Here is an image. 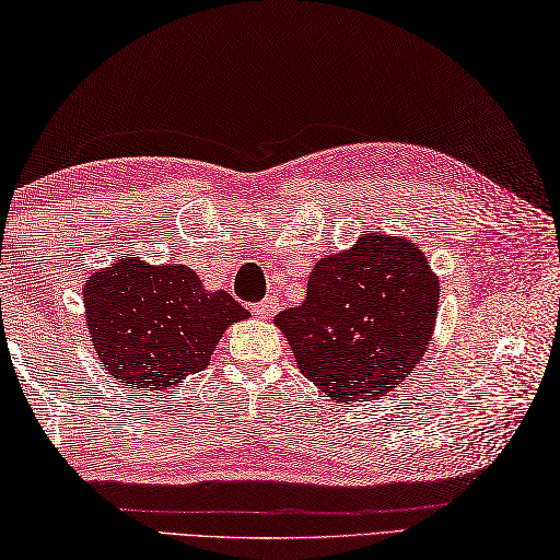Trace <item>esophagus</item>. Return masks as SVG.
<instances>
[{
  "label": "esophagus",
  "mask_w": 560,
  "mask_h": 560,
  "mask_svg": "<svg viewBox=\"0 0 560 560\" xmlns=\"http://www.w3.org/2000/svg\"><path fill=\"white\" fill-rule=\"evenodd\" d=\"M252 312H254L256 318H270L272 314L278 312V300H276V296H266L264 302L252 306Z\"/></svg>",
  "instance_id": "34e87169"
}]
</instances>
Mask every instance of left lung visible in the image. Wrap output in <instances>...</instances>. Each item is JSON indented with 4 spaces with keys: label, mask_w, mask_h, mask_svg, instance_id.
I'll use <instances>...</instances> for the list:
<instances>
[{
    "label": "left lung",
    "mask_w": 560,
    "mask_h": 560,
    "mask_svg": "<svg viewBox=\"0 0 560 560\" xmlns=\"http://www.w3.org/2000/svg\"><path fill=\"white\" fill-rule=\"evenodd\" d=\"M439 276L419 244L369 232L320 258L306 300L276 316L302 374L330 400L369 402L424 357L439 316Z\"/></svg>",
    "instance_id": "obj_1"
}]
</instances>
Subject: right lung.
<instances>
[{
	"label": "right lung",
	"instance_id": "add662e5",
	"mask_svg": "<svg viewBox=\"0 0 560 560\" xmlns=\"http://www.w3.org/2000/svg\"><path fill=\"white\" fill-rule=\"evenodd\" d=\"M85 323L97 359L133 390H170L210 364L232 323L248 312L225 290L210 292L182 264L119 258L83 284Z\"/></svg>",
	"mask_w": 560,
	"mask_h": 560
}]
</instances>
